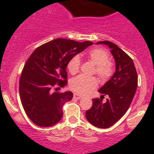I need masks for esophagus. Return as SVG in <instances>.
I'll return each mask as SVG.
<instances>
[{"mask_svg": "<svg viewBox=\"0 0 154 154\" xmlns=\"http://www.w3.org/2000/svg\"><path fill=\"white\" fill-rule=\"evenodd\" d=\"M74 98H75V99H81L82 98V96H81L80 95L78 94V93H74Z\"/></svg>", "mask_w": 154, "mask_h": 154, "instance_id": "esophagus-1", "label": "esophagus"}]
</instances>
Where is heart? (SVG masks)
I'll return each instance as SVG.
<instances>
[{"label": "heart", "mask_w": 154, "mask_h": 154, "mask_svg": "<svg viewBox=\"0 0 154 154\" xmlns=\"http://www.w3.org/2000/svg\"><path fill=\"white\" fill-rule=\"evenodd\" d=\"M86 58L95 65V72L100 79H109L114 72V65L109 61V54L106 51L100 48H95L88 51L85 54ZM80 60L78 56L72 57L67 64L69 72L71 75H75L79 72ZM98 85V81L95 77H85L78 76L72 79L69 87L73 91L79 94H87Z\"/></svg>", "instance_id": "heart-1"}]
</instances>
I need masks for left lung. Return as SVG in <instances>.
<instances>
[{
	"label": "left lung",
	"instance_id": "obj_1",
	"mask_svg": "<svg viewBox=\"0 0 154 154\" xmlns=\"http://www.w3.org/2000/svg\"><path fill=\"white\" fill-rule=\"evenodd\" d=\"M96 44H103L111 49L116 71L98 91L102 96L108 95L109 98L105 103L101 98L93 99V106L85 115L95 127L108 128L119 121L130 107L137 90V75L132 59L116 44L107 40Z\"/></svg>",
	"mask_w": 154,
	"mask_h": 154
}]
</instances>
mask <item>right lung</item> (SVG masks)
I'll use <instances>...</instances> for the list:
<instances>
[{"label": "right lung", "instance_id": "1", "mask_svg": "<svg viewBox=\"0 0 154 154\" xmlns=\"http://www.w3.org/2000/svg\"><path fill=\"white\" fill-rule=\"evenodd\" d=\"M93 44L58 38L37 48L30 55L19 79V94L26 114L35 125L51 127L61 120L63 104L73 97L71 91L57 92L67 83V64Z\"/></svg>", "mask_w": 154, "mask_h": 154}]
</instances>
